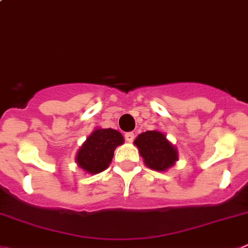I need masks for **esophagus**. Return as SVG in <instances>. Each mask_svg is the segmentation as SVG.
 <instances>
[{"instance_id":"obj_1","label":"esophagus","mask_w":248,"mask_h":248,"mask_svg":"<svg viewBox=\"0 0 248 248\" xmlns=\"http://www.w3.org/2000/svg\"><path fill=\"white\" fill-rule=\"evenodd\" d=\"M124 138H125V140L128 142H133L134 140V134L133 133H125V135H124Z\"/></svg>"}]
</instances>
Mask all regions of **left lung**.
<instances>
[{
  "label": "left lung",
  "mask_w": 248,
  "mask_h": 248,
  "mask_svg": "<svg viewBox=\"0 0 248 248\" xmlns=\"http://www.w3.org/2000/svg\"><path fill=\"white\" fill-rule=\"evenodd\" d=\"M134 144L139 149L145 165L154 171H166L178 160L177 149L157 130H147L140 134Z\"/></svg>",
  "instance_id": "8db88e82"
}]
</instances>
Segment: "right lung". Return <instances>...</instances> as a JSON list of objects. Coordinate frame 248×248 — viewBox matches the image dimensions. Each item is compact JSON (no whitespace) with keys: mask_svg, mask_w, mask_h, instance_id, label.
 <instances>
[{"mask_svg":"<svg viewBox=\"0 0 248 248\" xmlns=\"http://www.w3.org/2000/svg\"><path fill=\"white\" fill-rule=\"evenodd\" d=\"M123 142L124 138L118 130L96 129L79 147L76 155L77 165L87 173H99L112 162L115 147Z\"/></svg>","mask_w":248,"mask_h":248,"instance_id":"1","label":"right lung"}]
</instances>
